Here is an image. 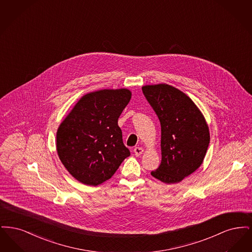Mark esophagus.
<instances>
[{
	"label": "esophagus",
	"mask_w": 252,
	"mask_h": 252,
	"mask_svg": "<svg viewBox=\"0 0 252 252\" xmlns=\"http://www.w3.org/2000/svg\"><path fill=\"white\" fill-rule=\"evenodd\" d=\"M133 151H134V153H135V155H136V156L139 157L140 155H142V154H143L144 149H143L142 147H135V148L133 149Z\"/></svg>",
	"instance_id": "esophagus-1"
}]
</instances>
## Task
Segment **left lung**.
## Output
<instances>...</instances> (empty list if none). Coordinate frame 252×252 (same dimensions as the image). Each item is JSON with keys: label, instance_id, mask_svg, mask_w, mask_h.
Masks as SVG:
<instances>
[{"label": "left lung", "instance_id": "8db88e82", "mask_svg": "<svg viewBox=\"0 0 252 252\" xmlns=\"http://www.w3.org/2000/svg\"><path fill=\"white\" fill-rule=\"evenodd\" d=\"M160 123L161 162L151 175L164 183H178L199 167L210 144L203 115L180 90L166 84L142 88Z\"/></svg>", "mask_w": 252, "mask_h": 252}]
</instances>
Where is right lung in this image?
I'll return each mask as SVG.
<instances>
[{
  "mask_svg": "<svg viewBox=\"0 0 252 252\" xmlns=\"http://www.w3.org/2000/svg\"><path fill=\"white\" fill-rule=\"evenodd\" d=\"M131 98L128 90H103L83 96L61 123L57 150L75 180L96 186L109 180L130 156L118 118Z\"/></svg>",
  "mask_w": 252,
  "mask_h": 252,
  "instance_id": "obj_1",
  "label": "right lung"
}]
</instances>
